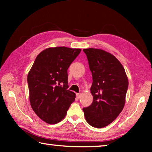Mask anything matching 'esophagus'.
<instances>
[{
	"label": "esophagus",
	"mask_w": 152,
	"mask_h": 152,
	"mask_svg": "<svg viewBox=\"0 0 152 152\" xmlns=\"http://www.w3.org/2000/svg\"><path fill=\"white\" fill-rule=\"evenodd\" d=\"M81 96H82L81 93H77L76 94V96H77V98H78V99H80Z\"/></svg>",
	"instance_id": "obj_1"
}]
</instances>
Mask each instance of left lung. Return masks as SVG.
Returning a JSON list of instances; mask_svg holds the SVG:
<instances>
[{
    "label": "left lung",
    "instance_id": "8db88e82",
    "mask_svg": "<svg viewBox=\"0 0 152 152\" xmlns=\"http://www.w3.org/2000/svg\"><path fill=\"white\" fill-rule=\"evenodd\" d=\"M92 72L91 88L93 101L83 108L86 121L94 127L102 128L112 123L122 111L128 89V79L120 61L99 49L83 50Z\"/></svg>",
    "mask_w": 152,
    "mask_h": 152
}]
</instances>
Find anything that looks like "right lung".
Returning a JSON list of instances; mask_svg holds the SVG:
<instances>
[{
  "instance_id": "right-lung-1",
  "label": "right lung",
  "mask_w": 152,
  "mask_h": 152,
  "mask_svg": "<svg viewBox=\"0 0 152 152\" xmlns=\"http://www.w3.org/2000/svg\"><path fill=\"white\" fill-rule=\"evenodd\" d=\"M80 49L50 48L37 56L27 75L29 101L43 121L56 124L66 116L76 94L68 90V69Z\"/></svg>"
}]
</instances>
